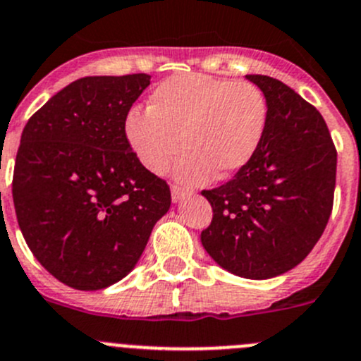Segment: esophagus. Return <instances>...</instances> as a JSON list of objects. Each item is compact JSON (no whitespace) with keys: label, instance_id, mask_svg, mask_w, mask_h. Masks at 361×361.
Here are the masks:
<instances>
[{"label":"esophagus","instance_id":"esophagus-1","mask_svg":"<svg viewBox=\"0 0 361 361\" xmlns=\"http://www.w3.org/2000/svg\"><path fill=\"white\" fill-rule=\"evenodd\" d=\"M190 194V190L185 187H180V185H173V188H171V195H173V201L178 202L180 199H183L185 195Z\"/></svg>","mask_w":361,"mask_h":361}]
</instances>
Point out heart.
<instances>
[{
	"mask_svg": "<svg viewBox=\"0 0 361 361\" xmlns=\"http://www.w3.org/2000/svg\"><path fill=\"white\" fill-rule=\"evenodd\" d=\"M268 125V100L250 82L181 73L162 80L148 109H132L125 135L139 162L155 174L166 173L180 153L178 176L206 180L215 171L227 178L243 169L261 146Z\"/></svg>",
	"mask_w": 361,
	"mask_h": 361,
	"instance_id": "heart-1",
	"label": "heart"
}]
</instances>
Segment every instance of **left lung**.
<instances>
[{
  "mask_svg": "<svg viewBox=\"0 0 361 361\" xmlns=\"http://www.w3.org/2000/svg\"><path fill=\"white\" fill-rule=\"evenodd\" d=\"M268 100L254 159L201 194L213 208L202 247L238 277L271 279L303 261L334 208L337 149L319 111L282 80L247 75Z\"/></svg>",
  "mask_w": 361,
  "mask_h": 361,
  "instance_id": "left-lung-1",
  "label": "left lung"
}]
</instances>
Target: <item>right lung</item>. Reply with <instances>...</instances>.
Wrapping results in <instances>:
<instances>
[{
	"instance_id": "1",
	"label": "right lung",
	"mask_w": 361,
	"mask_h": 361,
	"mask_svg": "<svg viewBox=\"0 0 361 361\" xmlns=\"http://www.w3.org/2000/svg\"><path fill=\"white\" fill-rule=\"evenodd\" d=\"M148 73L73 80L27 120L12 195L27 247L52 277L80 291L109 288L137 264L171 206L125 135Z\"/></svg>"
}]
</instances>
